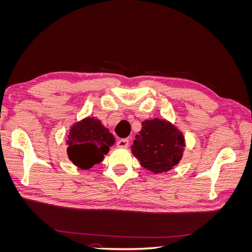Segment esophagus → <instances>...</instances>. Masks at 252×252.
Returning a JSON list of instances; mask_svg holds the SVG:
<instances>
[{
	"instance_id": "esophagus-1",
	"label": "esophagus",
	"mask_w": 252,
	"mask_h": 252,
	"mask_svg": "<svg viewBox=\"0 0 252 252\" xmlns=\"http://www.w3.org/2000/svg\"><path fill=\"white\" fill-rule=\"evenodd\" d=\"M117 145L120 148H127L129 146V140L128 139H120L118 141Z\"/></svg>"
}]
</instances>
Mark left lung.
Segmentation results:
<instances>
[{"instance_id": "1", "label": "left lung", "mask_w": 252, "mask_h": 252, "mask_svg": "<svg viewBox=\"0 0 252 252\" xmlns=\"http://www.w3.org/2000/svg\"><path fill=\"white\" fill-rule=\"evenodd\" d=\"M142 125V130L135 135L131 146L132 155L144 168L152 172L169 171L182 158L184 136L165 120H147Z\"/></svg>"}]
</instances>
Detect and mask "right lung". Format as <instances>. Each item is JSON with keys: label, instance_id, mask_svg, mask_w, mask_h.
Segmentation results:
<instances>
[{"label": "right lung", "instance_id": "1", "mask_svg": "<svg viewBox=\"0 0 252 252\" xmlns=\"http://www.w3.org/2000/svg\"><path fill=\"white\" fill-rule=\"evenodd\" d=\"M67 144L70 161L82 169H89L103 161L114 144V138L100 121L86 118L71 127Z\"/></svg>", "mask_w": 252, "mask_h": 252}]
</instances>
